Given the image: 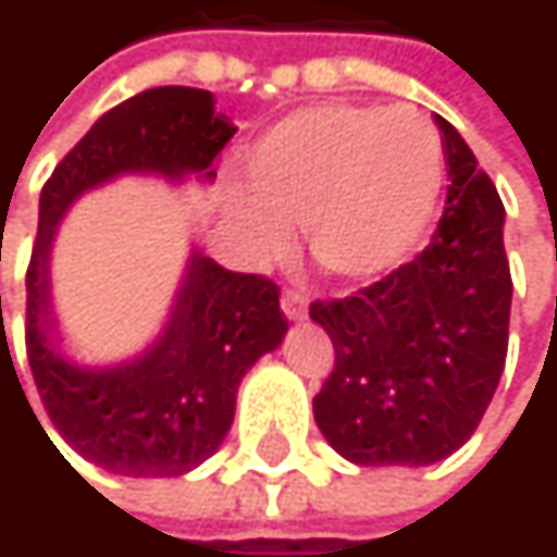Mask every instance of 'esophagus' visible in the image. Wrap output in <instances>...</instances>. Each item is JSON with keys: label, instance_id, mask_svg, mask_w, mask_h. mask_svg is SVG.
<instances>
[{"label": "esophagus", "instance_id": "obj_1", "mask_svg": "<svg viewBox=\"0 0 557 557\" xmlns=\"http://www.w3.org/2000/svg\"><path fill=\"white\" fill-rule=\"evenodd\" d=\"M280 306H283L286 319H302V315H306V299H302V293H296V289H286L283 299H280Z\"/></svg>", "mask_w": 557, "mask_h": 557}]
</instances>
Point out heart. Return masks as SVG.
I'll list each match as a JSON object with an SVG mask.
<instances>
[{
    "instance_id": "1",
    "label": "heart",
    "mask_w": 557,
    "mask_h": 557,
    "mask_svg": "<svg viewBox=\"0 0 557 557\" xmlns=\"http://www.w3.org/2000/svg\"><path fill=\"white\" fill-rule=\"evenodd\" d=\"M248 193L232 219L248 248L274 258L302 225L312 268L368 280L396 268L429 228L445 158L435 125L412 109L322 102L271 125L242 154Z\"/></svg>"
}]
</instances>
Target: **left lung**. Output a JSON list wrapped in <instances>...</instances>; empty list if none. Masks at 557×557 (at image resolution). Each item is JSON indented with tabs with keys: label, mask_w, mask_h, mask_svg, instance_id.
Returning a JSON list of instances; mask_svg holds the SVG:
<instances>
[{
	"label": "left lung",
	"mask_w": 557,
	"mask_h": 557,
	"mask_svg": "<svg viewBox=\"0 0 557 557\" xmlns=\"http://www.w3.org/2000/svg\"><path fill=\"white\" fill-rule=\"evenodd\" d=\"M435 122L451 186L432 242L355 296L309 306L335 348L312 412L355 465L448 458L481 425L506 364L512 277L503 202L455 125Z\"/></svg>",
	"instance_id": "obj_1"
}]
</instances>
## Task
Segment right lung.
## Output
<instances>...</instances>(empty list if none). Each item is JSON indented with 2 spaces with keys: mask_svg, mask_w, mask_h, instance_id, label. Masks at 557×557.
Listing matches in <instances>:
<instances>
[{
  "mask_svg": "<svg viewBox=\"0 0 557 557\" xmlns=\"http://www.w3.org/2000/svg\"><path fill=\"white\" fill-rule=\"evenodd\" d=\"M238 128L193 86H154L109 109L60 161L41 189L28 264V364L41 403L70 448L125 478H180L228 435L248 368L286 335L280 289L193 251L168 329L135 361L79 368L54 348L51 245L76 196L122 176L212 180V161Z\"/></svg>",
  "mask_w": 557,
  "mask_h": 557,
  "instance_id": "obj_1",
  "label": "right lung"
}]
</instances>
